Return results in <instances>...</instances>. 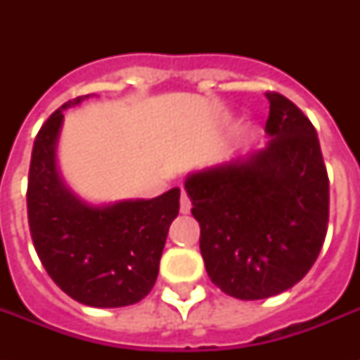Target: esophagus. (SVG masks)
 Masks as SVG:
<instances>
[{"label": "esophagus", "mask_w": 360, "mask_h": 360, "mask_svg": "<svg viewBox=\"0 0 360 360\" xmlns=\"http://www.w3.org/2000/svg\"><path fill=\"white\" fill-rule=\"evenodd\" d=\"M181 213L186 214V213H191V207H192V202H191V198H188V194H186L185 191L181 192Z\"/></svg>", "instance_id": "esophagus-1"}]
</instances>
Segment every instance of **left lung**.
<instances>
[{
  "instance_id": "left-lung-1",
  "label": "left lung",
  "mask_w": 360,
  "mask_h": 360,
  "mask_svg": "<svg viewBox=\"0 0 360 360\" xmlns=\"http://www.w3.org/2000/svg\"><path fill=\"white\" fill-rule=\"evenodd\" d=\"M265 95L267 146L185 181L209 278L243 301L293 288L318 259L329 224L318 132L284 95Z\"/></svg>"
}]
</instances>
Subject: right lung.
Wrapping results in <instances>:
<instances>
[{"label": "right lung", "instance_id": "1", "mask_svg": "<svg viewBox=\"0 0 360 360\" xmlns=\"http://www.w3.org/2000/svg\"><path fill=\"white\" fill-rule=\"evenodd\" d=\"M42 124L33 143L27 220L39 259L75 301L95 308L129 307L153 290L168 228L179 213V188L153 200L91 205L65 185L56 164L63 112Z\"/></svg>", "mask_w": 360, "mask_h": 360}]
</instances>
